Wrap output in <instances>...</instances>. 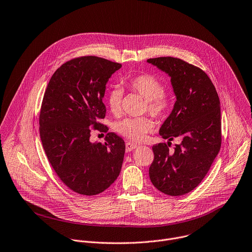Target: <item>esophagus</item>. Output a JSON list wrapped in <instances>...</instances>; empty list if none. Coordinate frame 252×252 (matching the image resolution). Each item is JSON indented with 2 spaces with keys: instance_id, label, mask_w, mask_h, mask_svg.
<instances>
[{
  "instance_id": "obj_1",
  "label": "esophagus",
  "mask_w": 252,
  "mask_h": 252,
  "mask_svg": "<svg viewBox=\"0 0 252 252\" xmlns=\"http://www.w3.org/2000/svg\"><path fill=\"white\" fill-rule=\"evenodd\" d=\"M136 147H137V145H136L135 143L128 142V141L126 143V152H129V151L133 150V149L136 148Z\"/></svg>"
}]
</instances>
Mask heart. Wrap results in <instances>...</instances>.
Here are the masks:
<instances>
[{"label":"heart","instance_id":"heart-1","mask_svg":"<svg viewBox=\"0 0 252 252\" xmlns=\"http://www.w3.org/2000/svg\"><path fill=\"white\" fill-rule=\"evenodd\" d=\"M126 87L138 94L145 100L144 111L152 117L162 119L168 115L171 106V96L163 90L162 83L151 74H140L130 78L126 82ZM124 92L119 87L111 89L107 96L109 110L115 116L122 111V100ZM154 123L147 117L126 118L114 126L115 130L131 141L143 140L147 133L154 130Z\"/></svg>","mask_w":252,"mask_h":252}]
</instances>
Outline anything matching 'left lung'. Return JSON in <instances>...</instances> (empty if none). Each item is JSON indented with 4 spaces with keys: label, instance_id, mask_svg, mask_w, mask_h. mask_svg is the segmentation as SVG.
I'll return each instance as SVG.
<instances>
[{
    "label": "left lung",
    "instance_id": "left-lung-1",
    "mask_svg": "<svg viewBox=\"0 0 252 252\" xmlns=\"http://www.w3.org/2000/svg\"><path fill=\"white\" fill-rule=\"evenodd\" d=\"M171 77L176 102L159 129L167 143L152 146L154 159L149 167L153 186L169 196L194 190L205 178L221 144L220 99L209 76L199 67L174 57L147 59ZM183 142L172 152L170 141Z\"/></svg>",
    "mask_w": 252,
    "mask_h": 252
}]
</instances>
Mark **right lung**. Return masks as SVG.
I'll use <instances>...</instances> for the list:
<instances>
[{
  "mask_svg": "<svg viewBox=\"0 0 252 252\" xmlns=\"http://www.w3.org/2000/svg\"><path fill=\"white\" fill-rule=\"evenodd\" d=\"M122 64L97 56H82L62 64L45 90L39 134L49 163L72 191L94 196L118 178L125 156L122 137L108 132L106 142H91V130L109 129L103 98L111 76Z\"/></svg>",
  "mask_w": 252,
  "mask_h": 252,
  "instance_id": "1",
  "label": "right lung"
}]
</instances>
